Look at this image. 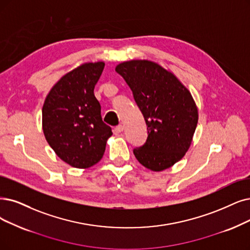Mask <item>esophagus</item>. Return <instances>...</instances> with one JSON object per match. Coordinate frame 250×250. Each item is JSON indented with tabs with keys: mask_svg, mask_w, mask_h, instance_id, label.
<instances>
[{
	"mask_svg": "<svg viewBox=\"0 0 250 250\" xmlns=\"http://www.w3.org/2000/svg\"><path fill=\"white\" fill-rule=\"evenodd\" d=\"M123 130H124V126H123L122 124H120V125H118V126L115 128V133H116V134H119V133H121Z\"/></svg>",
	"mask_w": 250,
	"mask_h": 250,
	"instance_id": "obj_1",
	"label": "esophagus"
}]
</instances>
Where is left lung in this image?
I'll list each match as a JSON object with an SVG mask.
<instances>
[{
  "instance_id": "left-lung-1",
  "label": "left lung",
  "mask_w": 250,
  "mask_h": 250,
  "mask_svg": "<svg viewBox=\"0 0 250 250\" xmlns=\"http://www.w3.org/2000/svg\"><path fill=\"white\" fill-rule=\"evenodd\" d=\"M116 72L132 90L147 126L146 144L133 149L137 161L152 171L173 166L188 152L198 124V107L188 89L159 62L132 59Z\"/></svg>"
}]
</instances>
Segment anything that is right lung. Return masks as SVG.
Here are the masks:
<instances>
[{"instance_id": "add662e5", "label": "right lung", "mask_w": 250, "mask_h": 250, "mask_svg": "<svg viewBox=\"0 0 250 250\" xmlns=\"http://www.w3.org/2000/svg\"><path fill=\"white\" fill-rule=\"evenodd\" d=\"M104 62H85L66 73L50 89L42 108L45 138L72 167L86 169L101 161L111 127L103 122L94 96Z\"/></svg>"}]
</instances>
